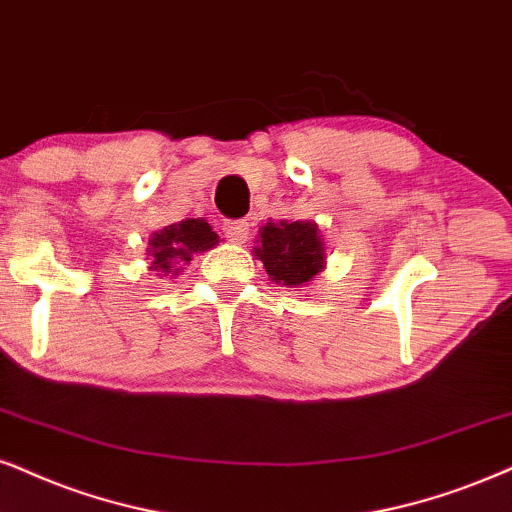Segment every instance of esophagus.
<instances>
[{"label": "esophagus", "mask_w": 512, "mask_h": 512, "mask_svg": "<svg viewBox=\"0 0 512 512\" xmlns=\"http://www.w3.org/2000/svg\"><path fill=\"white\" fill-rule=\"evenodd\" d=\"M250 234V222L245 219H234V222H224V236L234 245H243Z\"/></svg>", "instance_id": "34e87169"}]
</instances>
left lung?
Here are the masks:
<instances>
[{
    "mask_svg": "<svg viewBox=\"0 0 512 512\" xmlns=\"http://www.w3.org/2000/svg\"><path fill=\"white\" fill-rule=\"evenodd\" d=\"M252 255L264 264L271 281L286 288H304L326 269V243L312 219H269L260 226Z\"/></svg>",
    "mask_w": 512,
    "mask_h": 512,
    "instance_id": "obj_1",
    "label": "left lung"
}]
</instances>
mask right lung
<instances>
[{
  "label": "right lung",
  "instance_id": "add662e5",
  "mask_svg": "<svg viewBox=\"0 0 512 512\" xmlns=\"http://www.w3.org/2000/svg\"><path fill=\"white\" fill-rule=\"evenodd\" d=\"M217 243L219 236L212 231L208 219L198 217L170 224L148 238V269L158 271V276H177L196 252H208Z\"/></svg>",
  "mask_w": 512,
  "mask_h": 512
}]
</instances>
